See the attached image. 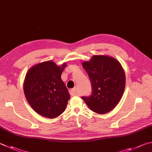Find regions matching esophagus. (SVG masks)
<instances>
[{
  "instance_id": "obj_1",
  "label": "esophagus",
  "mask_w": 152,
  "mask_h": 152,
  "mask_svg": "<svg viewBox=\"0 0 152 152\" xmlns=\"http://www.w3.org/2000/svg\"><path fill=\"white\" fill-rule=\"evenodd\" d=\"M69 93H70V94L71 96H76L77 94L76 88H72V89L70 90V91H69Z\"/></svg>"
}]
</instances>
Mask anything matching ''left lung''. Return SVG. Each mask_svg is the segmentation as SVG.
Listing matches in <instances>:
<instances>
[{
  "label": "left lung",
  "mask_w": 152,
  "mask_h": 152,
  "mask_svg": "<svg viewBox=\"0 0 152 152\" xmlns=\"http://www.w3.org/2000/svg\"><path fill=\"white\" fill-rule=\"evenodd\" d=\"M82 66L90 78L92 94L82 99L98 114L111 111L119 103L125 88V74L120 63L112 57L95 55L82 63Z\"/></svg>",
  "instance_id": "8db88e82"
}]
</instances>
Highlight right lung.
Segmentation results:
<instances>
[{
	"label": "right lung",
	"mask_w": 152,
	"mask_h": 152,
	"mask_svg": "<svg viewBox=\"0 0 152 152\" xmlns=\"http://www.w3.org/2000/svg\"><path fill=\"white\" fill-rule=\"evenodd\" d=\"M66 64L58 66L52 61L31 68L26 75L24 92L31 107L38 114L48 118L62 114L70 100V94L61 75Z\"/></svg>",
	"instance_id": "add662e5"
}]
</instances>
